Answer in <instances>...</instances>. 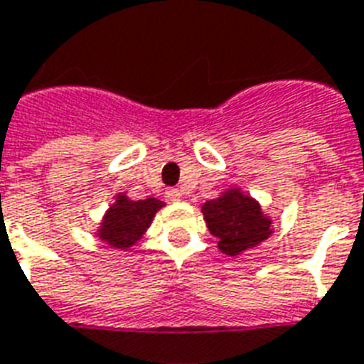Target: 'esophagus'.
I'll return each instance as SVG.
<instances>
[{"label":"esophagus","instance_id":"34e87169","mask_svg":"<svg viewBox=\"0 0 364 364\" xmlns=\"http://www.w3.org/2000/svg\"><path fill=\"white\" fill-rule=\"evenodd\" d=\"M167 199L173 203H178L182 199V193H180V190H167Z\"/></svg>","mask_w":364,"mask_h":364}]
</instances>
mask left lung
Listing matches in <instances>:
<instances>
[{"label":"left lung","mask_w":364,"mask_h":364,"mask_svg":"<svg viewBox=\"0 0 364 364\" xmlns=\"http://www.w3.org/2000/svg\"><path fill=\"white\" fill-rule=\"evenodd\" d=\"M208 232L218 239V249L228 256L243 255L272 237V218L255 197L237 186L201 205Z\"/></svg>","instance_id":"8db88e82"}]
</instances>
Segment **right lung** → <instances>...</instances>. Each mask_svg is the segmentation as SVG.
Returning <instances> with one entry per match:
<instances>
[{"mask_svg": "<svg viewBox=\"0 0 364 364\" xmlns=\"http://www.w3.org/2000/svg\"><path fill=\"white\" fill-rule=\"evenodd\" d=\"M163 207L165 203L156 197L132 201L125 191H119L98 224L97 237L108 245L109 249L129 250L144 237V233L148 232L156 218L157 210H161Z\"/></svg>", "mask_w": 364, "mask_h": 364, "instance_id": "right-lung-1", "label": "right lung"}]
</instances>
